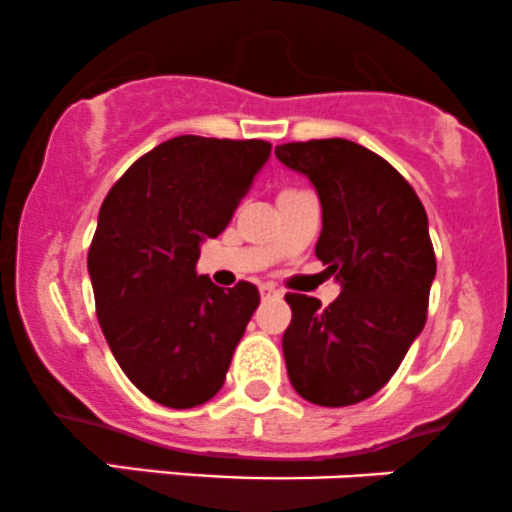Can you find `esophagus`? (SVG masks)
Returning <instances> with one entry per match:
<instances>
[{
  "mask_svg": "<svg viewBox=\"0 0 512 512\" xmlns=\"http://www.w3.org/2000/svg\"><path fill=\"white\" fill-rule=\"evenodd\" d=\"M258 291H261V298H263V300H266V298H278V295H281V291H276V288L268 286V283H263V286H258Z\"/></svg>",
  "mask_w": 512,
  "mask_h": 512,
  "instance_id": "obj_1",
  "label": "esophagus"
}]
</instances>
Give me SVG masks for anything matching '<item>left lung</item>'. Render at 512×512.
Masks as SVG:
<instances>
[{"label":"left lung","instance_id":"left-lung-1","mask_svg":"<svg viewBox=\"0 0 512 512\" xmlns=\"http://www.w3.org/2000/svg\"><path fill=\"white\" fill-rule=\"evenodd\" d=\"M276 157L313 182L323 207L315 256L340 281L337 300L288 293L283 357L295 392L350 407L389 382L426 323L436 256L412 184L357 142H286Z\"/></svg>","mask_w":512,"mask_h":512}]
</instances>
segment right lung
<instances>
[{
	"mask_svg": "<svg viewBox=\"0 0 512 512\" xmlns=\"http://www.w3.org/2000/svg\"><path fill=\"white\" fill-rule=\"evenodd\" d=\"M263 140L179 135L142 155L105 197L88 251L98 323L130 382L189 409L226 379L258 308V288L214 286L194 266L266 165Z\"/></svg>",
	"mask_w": 512,
	"mask_h": 512,
	"instance_id": "right-lung-1",
	"label": "right lung"
}]
</instances>
